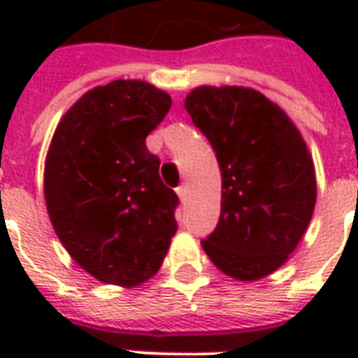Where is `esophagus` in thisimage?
Masks as SVG:
<instances>
[{"label":"esophagus","instance_id":"obj_1","mask_svg":"<svg viewBox=\"0 0 358 358\" xmlns=\"http://www.w3.org/2000/svg\"><path fill=\"white\" fill-rule=\"evenodd\" d=\"M176 194H178V197L182 199V201H186V197H187V186H186V184H182L180 187H176Z\"/></svg>","mask_w":358,"mask_h":358}]
</instances>
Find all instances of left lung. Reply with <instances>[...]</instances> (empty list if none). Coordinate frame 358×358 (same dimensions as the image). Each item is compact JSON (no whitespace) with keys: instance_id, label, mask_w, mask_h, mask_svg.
<instances>
[{"instance_id":"obj_1","label":"left lung","mask_w":358,"mask_h":358,"mask_svg":"<svg viewBox=\"0 0 358 358\" xmlns=\"http://www.w3.org/2000/svg\"><path fill=\"white\" fill-rule=\"evenodd\" d=\"M184 105L222 176L220 218L203 249L240 282L268 276L313 218L316 178L307 143L284 109L253 88L199 86Z\"/></svg>"}]
</instances>
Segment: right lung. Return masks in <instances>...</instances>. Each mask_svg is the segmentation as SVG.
I'll return each instance as SVG.
<instances>
[{"instance_id":"add662e5","label":"right lung","mask_w":358,"mask_h":358,"mask_svg":"<svg viewBox=\"0 0 358 358\" xmlns=\"http://www.w3.org/2000/svg\"><path fill=\"white\" fill-rule=\"evenodd\" d=\"M171 105L149 82L113 80L86 92L55 128L48 215L69 255L99 282L134 287L155 276L178 230V195L145 145Z\"/></svg>"}]
</instances>
